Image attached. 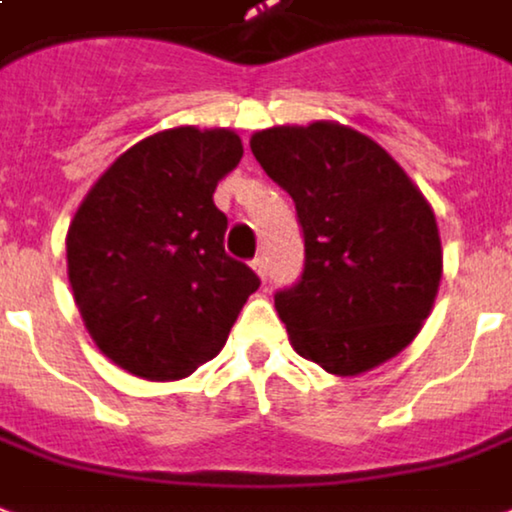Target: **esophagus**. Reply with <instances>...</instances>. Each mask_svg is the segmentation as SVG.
<instances>
[{
  "instance_id": "1",
  "label": "esophagus",
  "mask_w": 512,
  "mask_h": 512,
  "mask_svg": "<svg viewBox=\"0 0 512 512\" xmlns=\"http://www.w3.org/2000/svg\"><path fill=\"white\" fill-rule=\"evenodd\" d=\"M251 267H253V272L259 275L261 281H264V275H267V261H264V256H256V259L251 261Z\"/></svg>"
}]
</instances>
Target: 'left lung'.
<instances>
[{"mask_svg":"<svg viewBox=\"0 0 512 512\" xmlns=\"http://www.w3.org/2000/svg\"><path fill=\"white\" fill-rule=\"evenodd\" d=\"M251 152L294 199L305 237L300 283L275 294L294 352L335 376L393 360L442 281L428 199L387 149L338 122L259 130Z\"/></svg>","mask_w":512,"mask_h":512,"instance_id":"1","label":"left lung"}]
</instances>
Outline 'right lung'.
<instances>
[{"mask_svg": "<svg viewBox=\"0 0 512 512\" xmlns=\"http://www.w3.org/2000/svg\"><path fill=\"white\" fill-rule=\"evenodd\" d=\"M242 158L234 130H160L122 152L67 229V278L92 341L122 371L177 382L212 360L259 289L223 251L212 193Z\"/></svg>", "mask_w": 512, "mask_h": 512, "instance_id": "obj_1", "label": "right lung"}]
</instances>
